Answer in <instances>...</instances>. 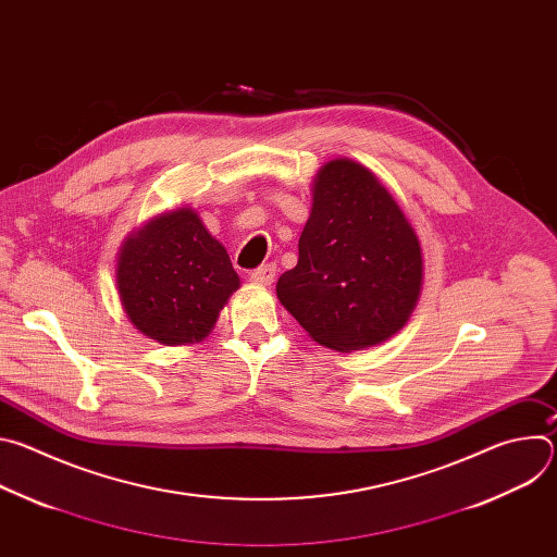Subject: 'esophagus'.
<instances>
[{"label":"esophagus","instance_id":"1","mask_svg":"<svg viewBox=\"0 0 557 557\" xmlns=\"http://www.w3.org/2000/svg\"><path fill=\"white\" fill-rule=\"evenodd\" d=\"M275 273H277V267H275L273 262H269V264H262L260 269L251 271L249 280H251L253 284H260V286H269V284H273V280H275Z\"/></svg>","mask_w":557,"mask_h":557}]
</instances>
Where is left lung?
Here are the masks:
<instances>
[{"label":"left lung","mask_w":557,"mask_h":557,"mask_svg":"<svg viewBox=\"0 0 557 557\" xmlns=\"http://www.w3.org/2000/svg\"><path fill=\"white\" fill-rule=\"evenodd\" d=\"M421 286L419 237L392 194L350 158L326 163L297 267L277 280L282 306L317 344L350 352L399 333Z\"/></svg>","instance_id":"8db88e82"}]
</instances>
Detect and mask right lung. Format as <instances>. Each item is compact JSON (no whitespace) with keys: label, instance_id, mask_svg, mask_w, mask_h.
<instances>
[{"label":"right lung","instance_id":"obj_1","mask_svg":"<svg viewBox=\"0 0 557 557\" xmlns=\"http://www.w3.org/2000/svg\"><path fill=\"white\" fill-rule=\"evenodd\" d=\"M116 286L129 322L158 344L205 339L240 277L189 207L149 220L119 253Z\"/></svg>","mask_w":557,"mask_h":557}]
</instances>
